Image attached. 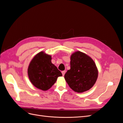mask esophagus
<instances>
[{
  "label": "esophagus",
  "instance_id": "34e87169",
  "mask_svg": "<svg viewBox=\"0 0 123 123\" xmlns=\"http://www.w3.org/2000/svg\"><path fill=\"white\" fill-rule=\"evenodd\" d=\"M62 76H64L65 75V74L66 73V71H62Z\"/></svg>",
  "mask_w": 123,
  "mask_h": 123
}]
</instances>
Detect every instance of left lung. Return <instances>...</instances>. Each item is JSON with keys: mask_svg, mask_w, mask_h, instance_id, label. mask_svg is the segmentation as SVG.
Instances as JSON below:
<instances>
[{"mask_svg": "<svg viewBox=\"0 0 123 123\" xmlns=\"http://www.w3.org/2000/svg\"><path fill=\"white\" fill-rule=\"evenodd\" d=\"M70 69L65 79L70 88L77 93L90 89L98 77V69L94 61L87 54L77 51L71 55Z\"/></svg>", "mask_w": 123, "mask_h": 123, "instance_id": "obj_1", "label": "left lung"}]
</instances>
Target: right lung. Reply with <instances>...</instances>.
<instances>
[{
    "instance_id": "right-lung-1",
    "label": "right lung",
    "mask_w": 123,
    "mask_h": 123,
    "mask_svg": "<svg viewBox=\"0 0 123 123\" xmlns=\"http://www.w3.org/2000/svg\"><path fill=\"white\" fill-rule=\"evenodd\" d=\"M52 57L43 51L37 54L30 62L28 75L31 83L43 91L49 89L62 74L51 62Z\"/></svg>"
}]
</instances>
